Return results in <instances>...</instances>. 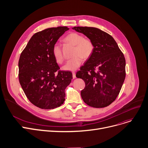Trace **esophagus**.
<instances>
[{"label":"esophagus","mask_w":148,"mask_h":148,"mask_svg":"<svg viewBox=\"0 0 148 148\" xmlns=\"http://www.w3.org/2000/svg\"><path fill=\"white\" fill-rule=\"evenodd\" d=\"M76 77V76H75V72H73V79H75Z\"/></svg>","instance_id":"34e87169"}]
</instances>
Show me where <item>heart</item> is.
Segmentation results:
<instances>
[{
  "instance_id": "1",
  "label": "heart",
  "mask_w": 148,
  "mask_h": 148,
  "mask_svg": "<svg viewBox=\"0 0 148 148\" xmlns=\"http://www.w3.org/2000/svg\"><path fill=\"white\" fill-rule=\"evenodd\" d=\"M64 40L66 42L75 45L73 58L66 62L63 66V69L65 71H75L82 64L83 58L86 59L90 58L94 51V45L89 39L85 38L82 34L78 33H71L67 35ZM53 57L59 64L63 63L64 57L60 46L58 44H55L52 49Z\"/></svg>"
}]
</instances>
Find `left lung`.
<instances>
[{
  "label": "left lung",
  "mask_w": 148,
  "mask_h": 148,
  "mask_svg": "<svg viewBox=\"0 0 148 148\" xmlns=\"http://www.w3.org/2000/svg\"><path fill=\"white\" fill-rule=\"evenodd\" d=\"M94 44L92 55L76 73L85 88L81 91L84 102L95 108L112 104L118 96L125 78V59L113 38L99 29L74 27Z\"/></svg>",
  "instance_id": "8db88e82"
}]
</instances>
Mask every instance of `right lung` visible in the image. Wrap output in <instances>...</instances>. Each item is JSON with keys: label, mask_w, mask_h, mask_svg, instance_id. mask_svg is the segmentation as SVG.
Returning <instances> with one entry per match:
<instances>
[{"label": "right lung", "mask_w": 148, "mask_h": 148, "mask_svg": "<svg viewBox=\"0 0 148 148\" xmlns=\"http://www.w3.org/2000/svg\"><path fill=\"white\" fill-rule=\"evenodd\" d=\"M67 27L46 29L35 34L18 61L21 86L30 103L42 109H53L64 103L65 90L73 79L70 71H59L52 49Z\"/></svg>", "instance_id": "add662e5"}]
</instances>
